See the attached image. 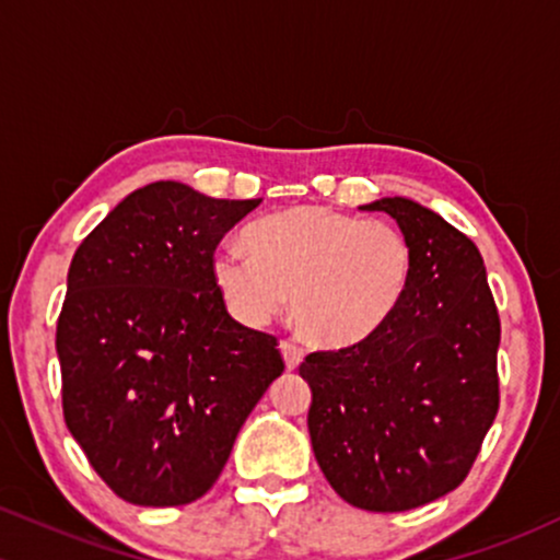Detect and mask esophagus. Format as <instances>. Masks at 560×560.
I'll return each instance as SVG.
<instances>
[{"label":"esophagus","mask_w":560,"mask_h":560,"mask_svg":"<svg viewBox=\"0 0 560 560\" xmlns=\"http://www.w3.org/2000/svg\"><path fill=\"white\" fill-rule=\"evenodd\" d=\"M279 350H281V355H284V363L289 371H294L302 363V350L294 342H281Z\"/></svg>","instance_id":"obj_1"}]
</instances>
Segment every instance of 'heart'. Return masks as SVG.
Listing matches in <instances>:
<instances>
[{
    "mask_svg": "<svg viewBox=\"0 0 560 560\" xmlns=\"http://www.w3.org/2000/svg\"><path fill=\"white\" fill-rule=\"evenodd\" d=\"M247 247L213 253V281L236 318L262 326L284 311L307 342H363L397 311L416 253L408 234L389 221L305 205L249 226Z\"/></svg>",
    "mask_w": 560,
    "mask_h": 560,
    "instance_id": "b5f03b06",
    "label": "heart"
}]
</instances>
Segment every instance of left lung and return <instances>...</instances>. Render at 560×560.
Returning a JSON list of instances; mask_svg holds the SVG:
<instances>
[{"label":"left lung","mask_w":560,"mask_h":560,"mask_svg":"<svg viewBox=\"0 0 560 560\" xmlns=\"http://www.w3.org/2000/svg\"><path fill=\"white\" fill-rule=\"evenodd\" d=\"M397 221L413 281L363 342L311 352L307 432L334 492L376 513L453 492L477 460L500 405V318L477 244L405 197L363 205Z\"/></svg>","instance_id":"obj_1"}]
</instances>
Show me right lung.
<instances>
[{
	"mask_svg": "<svg viewBox=\"0 0 560 560\" xmlns=\"http://www.w3.org/2000/svg\"><path fill=\"white\" fill-rule=\"evenodd\" d=\"M258 205L147 184L70 260L55 342L62 413L94 471L128 503L202 498L284 371L276 337L229 316L210 268L223 236Z\"/></svg>",
	"mask_w": 560,
	"mask_h": 560,
	"instance_id": "obj_1",
	"label": "right lung"
}]
</instances>
